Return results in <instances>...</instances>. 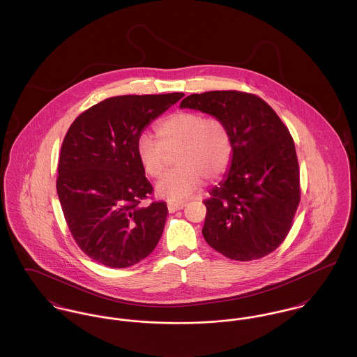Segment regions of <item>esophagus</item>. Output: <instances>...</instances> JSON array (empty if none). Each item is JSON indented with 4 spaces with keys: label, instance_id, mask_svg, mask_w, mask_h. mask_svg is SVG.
<instances>
[{
    "label": "esophagus",
    "instance_id": "34e87169",
    "mask_svg": "<svg viewBox=\"0 0 357 357\" xmlns=\"http://www.w3.org/2000/svg\"><path fill=\"white\" fill-rule=\"evenodd\" d=\"M186 206V204H183V202H169L167 204V208H169V213H175V211H178V210H182L183 207Z\"/></svg>",
    "mask_w": 357,
    "mask_h": 357
}]
</instances>
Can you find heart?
<instances>
[{"mask_svg":"<svg viewBox=\"0 0 357 357\" xmlns=\"http://www.w3.org/2000/svg\"><path fill=\"white\" fill-rule=\"evenodd\" d=\"M156 142L142 135L136 153L142 169L151 178H160L175 155L179 166L158 185L156 194L169 201H182L207 181L220 179L229 170L234 146L229 127L218 118H204L198 112H176L155 127Z\"/></svg>","mask_w":357,"mask_h":357,"instance_id":"b5f03b06","label":"heart"}]
</instances>
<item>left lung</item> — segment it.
<instances>
[{"instance_id": "1", "label": "left lung", "mask_w": 357, "mask_h": 357, "mask_svg": "<svg viewBox=\"0 0 357 357\" xmlns=\"http://www.w3.org/2000/svg\"><path fill=\"white\" fill-rule=\"evenodd\" d=\"M179 107L223 120L233 137L230 167L204 201L206 242L236 261L272 253L288 236L300 204V170L288 128L268 102L238 91L194 93Z\"/></svg>"}]
</instances>
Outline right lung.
Returning <instances> with one entry per match:
<instances>
[{
    "label": "right lung",
    "mask_w": 357,
    "mask_h": 357,
    "mask_svg": "<svg viewBox=\"0 0 357 357\" xmlns=\"http://www.w3.org/2000/svg\"><path fill=\"white\" fill-rule=\"evenodd\" d=\"M185 93L124 95L88 108L69 127L59 159L57 195L79 248L109 268L151 255L169 214L143 206L153 186L139 162L143 131Z\"/></svg>",
    "instance_id": "obj_1"
}]
</instances>
